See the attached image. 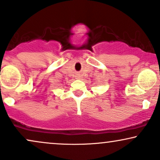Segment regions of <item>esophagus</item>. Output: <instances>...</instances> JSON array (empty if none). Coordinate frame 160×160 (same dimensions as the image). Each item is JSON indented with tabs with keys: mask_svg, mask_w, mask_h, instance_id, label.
<instances>
[{
	"mask_svg": "<svg viewBox=\"0 0 160 160\" xmlns=\"http://www.w3.org/2000/svg\"><path fill=\"white\" fill-rule=\"evenodd\" d=\"M80 74H76V79H80Z\"/></svg>",
	"mask_w": 160,
	"mask_h": 160,
	"instance_id": "34e87169",
	"label": "esophagus"
}]
</instances>
